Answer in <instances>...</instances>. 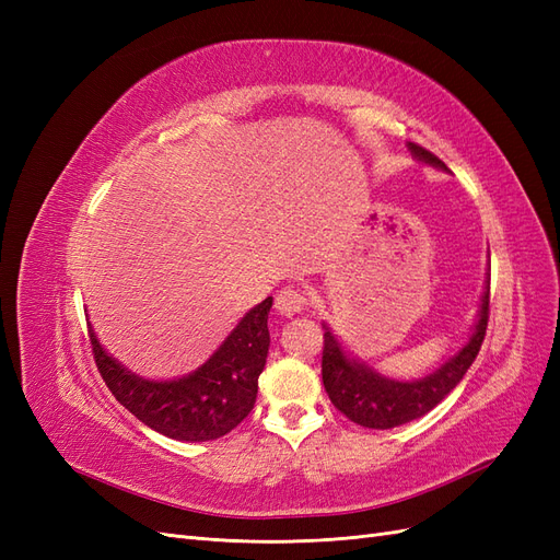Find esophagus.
I'll use <instances>...</instances> for the list:
<instances>
[{
  "instance_id": "34e87169",
  "label": "esophagus",
  "mask_w": 560,
  "mask_h": 560,
  "mask_svg": "<svg viewBox=\"0 0 560 560\" xmlns=\"http://www.w3.org/2000/svg\"><path fill=\"white\" fill-rule=\"evenodd\" d=\"M306 306H308V296L301 290H296V287H287V290L278 292V296H276V311L287 317L306 311Z\"/></svg>"
}]
</instances>
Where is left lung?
Segmentation results:
<instances>
[{
	"mask_svg": "<svg viewBox=\"0 0 560 560\" xmlns=\"http://www.w3.org/2000/svg\"><path fill=\"white\" fill-rule=\"evenodd\" d=\"M411 154L434 167L446 171L444 161H439L432 151L420 144L409 142ZM488 303H490V280L486 282V292L481 296L479 319L471 329L469 341L460 352H455L448 362H444L430 376L418 381H393L376 374L364 362L350 358L338 343L327 325L325 329V350H322V383H325L331 404L352 422L371 430H389L411 422L432 411L451 389L463 381L471 362L477 360L481 350L486 327H488Z\"/></svg>",
	"mask_w": 560,
	"mask_h": 560,
	"instance_id": "left-lung-1",
	"label": "left lung"
}]
</instances>
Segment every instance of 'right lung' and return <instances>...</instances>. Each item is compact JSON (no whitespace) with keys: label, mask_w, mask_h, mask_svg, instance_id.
Listing matches in <instances>:
<instances>
[{"label":"right lung","mask_w":560,"mask_h":560,"mask_svg":"<svg viewBox=\"0 0 560 560\" xmlns=\"http://www.w3.org/2000/svg\"><path fill=\"white\" fill-rule=\"evenodd\" d=\"M270 306L273 296L247 311L212 358L177 381H147L130 374L109 358L91 331L93 358L116 401L147 428L177 442H212L238 428L257 401L259 374L270 346Z\"/></svg>","instance_id":"right-lung-1"}]
</instances>
